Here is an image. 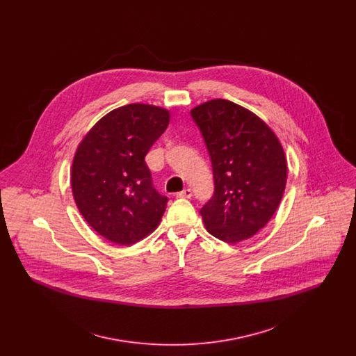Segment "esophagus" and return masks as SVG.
<instances>
[{
    "label": "esophagus",
    "mask_w": 356,
    "mask_h": 356,
    "mask_svg": "<svg viewBox=\"0 0 356 356\" xmlns=\"http://www.w3.org/2000/svg\"><path fill=\"white\" fill-rule=\"evenodd\" d=\"M191 196H192V191L189 188H186L177 193V197H183V199H189Z\"/></svg>",
    "instance_id": "1"
}]
</instances>
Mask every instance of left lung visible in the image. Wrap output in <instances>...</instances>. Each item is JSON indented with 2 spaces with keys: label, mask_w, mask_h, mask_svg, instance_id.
<instances>
[{
  "label": "left lung",
  "mask_w": 356,
  "mask_h": 356,
  "mask_svg": "<svg viewBox=\"0 0 356 356\" xmlns=\"http://www.w3.org/2000/svg\"><path fill=\"white\" fill-rule=\"evenodd\" d=\"M191 116L202 131L215 192L200 209L207 231L235 244L271 220L287 183V160L277 136L251 111L215 99Z\"/></svg>",
  "instance_id": "8db88e82"
}]
</instances>
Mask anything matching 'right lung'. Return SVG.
<instances>
[{
    "mask_svg": "<svg viewBox=\"0 0 356 356\" xmlns=\"http://www.w3.org/2000/svg\"><path fill=\"white\" fill-rule=\"evenodd\" d=\"M170 118L164 108L128 104L99 120L77 147L70 175L74 202L112 243L135 244L160 224L168 199L153 188L144 159Z\"/></svg>",
    "mask_w": 356,
    "mask_h": 356,
    "instance_id": "1",
    "label": "right lung"
}]
</instances>
